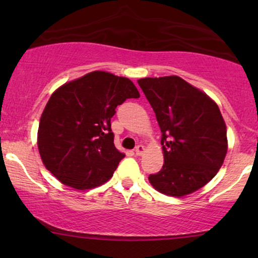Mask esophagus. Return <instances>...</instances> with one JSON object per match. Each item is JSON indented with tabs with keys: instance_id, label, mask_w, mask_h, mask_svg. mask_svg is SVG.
Masks as SVG:
<instances>
[{
	"instance_id": "1",
	"label": "esophagus",
	"mask_w": 258,
	"mask_h": 258,
	"mask_svg": "<svg viewBox=\"0 0 258 258\" xmlns=\"http://www.w3.org/2000/svg\"><path fill=\"white\" fill-rule=\"evenodd\" d=\"M144 150H146V148H144L143 146H142V144H138L137 147H136V149H135V152H136V155H142V154L144 153Z\"/></svg>"
}]
</instances>
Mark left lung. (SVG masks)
<instances>
[{
  "instance_id": "1",
  "label": "left lung",
  "mask_w": 258,
  "mask_h": 258,
  "mask_svg": "<svg viewBox=\"0 0 258 258\" xmlns=\"http://www.w3.org/2000/svg\"><path fill=\"white\" fill-rule=\"evenodd\" d=\"M161 130L164 166L150 174L156 190L184 197L203 188L226 158L227 127L216 103L179 76L138 80Z\"/></svg>"
}]
</instances>
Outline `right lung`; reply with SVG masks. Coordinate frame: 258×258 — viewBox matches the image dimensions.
I'll return each mask as SVG.
<instances>
[{"instance_id":"1","label":"right lung","mask_w":258,"mask_h":258,"mask_svg":"<svg viewBox=\"0 0 258 258\" xmlns=\"http://www.w3.org/2000/svg\"><path fill=\"white\" fill-rule=\"evenodd\" d=\"M138 97L131 80L106 72L88 73L53 92L37 132L47 170L80 190L110 179L125 158L115 148L110 120L117 105Z\"/></svg>"}]
</instances>
